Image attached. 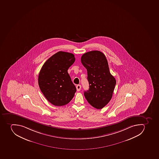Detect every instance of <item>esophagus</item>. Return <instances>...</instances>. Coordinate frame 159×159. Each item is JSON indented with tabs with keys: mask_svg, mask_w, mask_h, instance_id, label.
<instances>
[{
	"mask_svg": "<svg viewBox=\"0 0 159 159\" xmlns=\"http://www.w3.org/2000/svg\"><path fill=\"white\" fill-rule=\"evenodd\" d=\"M76 89H77V91H78V92H79V91H80V89H81V85H80V84H78V85H76Z\"/></svg>",
	"mask_w": 159,
	"mask_h": 159,
	"instance_id": "1",
	"label": "esophagus"
}]
</instances>
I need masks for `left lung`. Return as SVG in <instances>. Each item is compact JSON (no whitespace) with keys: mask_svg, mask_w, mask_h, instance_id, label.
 I'll list each match as a JSON object with an SVG mask.
<instances>
[{"mask_svg":"<svg viewBox=\"0 0 159 159\" xmlns=\"http://www.w3.org/2000/svg\"><path fill=\"white\" fill-rule=\"evenodd\" d=\"M81 62L87 69L89 83V89L84 92V97L93 107L101 109L111 100L116 80L110 72L107 59L101 51L84 54Z\"/></svg>","mask_w":159,"mask_h":159,"instance_id":"8db88e82","label":"left lung"}]
</instances>
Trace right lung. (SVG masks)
<instances>
[{
  "label": "right lung",
  "mask_w": 159,
  "mask_h": 159,
  "mask_svg": "<svg viewBox=\"0 0 159 159\" xmlns=\"http://www.w3.org/2000/svg\"><path fill=\"white\" fill-rule=\"evenodd\" d=\"M75 59L73 54L59 51L48 59L40 70L39 88L47 100L53 105H65L75 96L76 88L67 70Z\"/></svg>",
  "instance_id": "add662e5"
}]
</instances>
